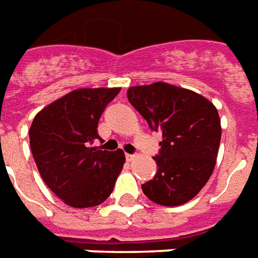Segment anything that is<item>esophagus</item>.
Here are the masks:
<instances>
[{
  "instance_id": "esophagus-1",
  "label": "esophagus",
  "mask_w": 258,
  "mask_h": 258,
  "mask_svg": "<svg viewBox=\"0 0 258 258\" xmlns=\"http://www.w3.org/2000/svg\"><path fill=\"white\" fill-rule=\"evenodd\" d=\"M135 156H137V155H135V154H125V159L128 160V162H131V160L134 159Z\"/></svg>"
}]
</instances>
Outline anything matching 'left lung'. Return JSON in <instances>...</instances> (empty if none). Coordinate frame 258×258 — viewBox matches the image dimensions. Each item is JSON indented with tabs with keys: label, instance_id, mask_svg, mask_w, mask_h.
<instances>
[{
	"label": "left lung",
	"instance_id": "8db88e82",
	"mask_svg": "<svg viewBox=\"0 0 258 258\" xmlns=\"http://www.w3.org/2000/svg\"><path fill=\"white\" fill-rule=\"evenodd\" d=\"M127 98L149 128L162 133L154 156L158 172L142 184L144 194L167 207L190 201L215 167L222 133L215 106L196 92L165 82L128 88Z\"/></svg>",
	"mask_w": 258,
	"mask_h": 258
}]
</instances>
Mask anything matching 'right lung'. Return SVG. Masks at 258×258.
<instances>
[{
  "label": "right lung",
  "mask_w": 258,
  "mask_h": 258,
  "mask_svg": "<svg viewBox=\"0 0 258 258\" xmlns=\"http://www.w3.org/2000/svg\"><path fill=\"white\" fill-rule=\"evenodd\" d=\"M120 88L77 89L35 117L29 138L41 179L74 208L102 204L123 169L124 152L92 147L98 124Z\"/></svg>",
  "instance_id": "1"
}]
</instances>
